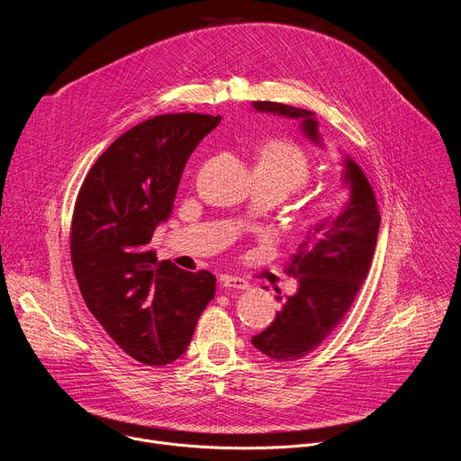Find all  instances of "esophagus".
<instances>
[{"mask_svg": "<svg viewBox=\"0 0 461 461\" xmlns=\"http://www.w3.org/2000/svg\"><path fill=\"white\" fill-rule=\"evenodd\" d=\"M219 285H221V288H226V290H248L249 288V285L244 281V279H240V277H231V276H222L221 279H219Z\"/></svg>", "mask_w": 461, "mask_h": 461, "instance_id": "obj_1", "label": "esophagus"}]
</instances>
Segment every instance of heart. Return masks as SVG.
Returning a JSON list of instances; mask_svg holds the SVG:
<instances>
[{
    "instance_id": "b5f03b06",
    "label": "heart",
    "mask_w": 461,
    "mask_h": 461,
    "mask_svg": "<svg viewBox=\"0 0 461 461\" xmlns=\"http://www.w3.org/2000/svg\"><path fill=\"white\" fill-rule=\"evenodd\" d=\"M255 171L272 180L283 194L303 189L310 180V160L306 153L288 140H268L260 146ZM326 213V206L312 210L308 221L319 222Z\"/></svg>"
}]
</instances>
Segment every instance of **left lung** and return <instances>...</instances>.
<instances>
[{"mask_svg": "<svg viewBox=\"0 0 461 461\" xmlns=\"http://www.w3.org/2000/svg\"><path fill=\"white\" fill-rule=\"evenodd\" d=\"M255 111L297 120L303 135L319 148V122L312 111L277 104L253 102ZM343 185L348 199L341 210L319 221L292 255L286 274L299 288L283 303L276 321L251 345L276 361H295L315 350L350 310L374 257L381 215L374 189L363 169L341 155Z\"/></svg>", "mask_w": 461, "mask_h": 461, "instance_id": "left-lung-1", "label": "left lung"}]
</instances>
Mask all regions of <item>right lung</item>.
<instances>
[{"label": "right lung", "instance_id": "obj_1", "mask_svg": "<svg viewBox=\"0 0 461 461\" xmlns=\"http://www.w3.org/2000/svg\"><path fill=\"white\" fill-rule=\"evenodd\" d=\"M221 116L149 118L118 137L93 164L75 204L71 257L84 301L133 359H178L215 297V276L157 262L148 248L167 222L187 158Z\"/></svg>", "mask_w": 461, "mask_h": 461}]
</instances>
